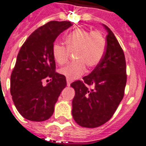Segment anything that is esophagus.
<instances>
[{
    "mask_svg": "<svg viewBox=\"0 0 146 146\" xmlns=\"http://www.w3.org/2000/svg\"><path fill=\"white\" fill-rule=\"evenodd\" d=\"M71 82H72V80H70V79H68V78H67V79H66V84H67V86H70V84H71Z\"/></svg>",
    "mask_w": 146,
    "mask_h": 146,
    "instance_id": "obj_1",
    "label": "esophagus"
}]
</instances>
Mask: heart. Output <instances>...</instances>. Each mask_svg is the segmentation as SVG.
Wrapping results in <instances>:
<instances>
[{
    "label": "heart",
    "mask_w": 146,
    "mask_h": 146,
    "mask_svg": "<svg viewBox=\"0 0 146 146\" xmlns=\"http://www.w3.org/2000/svg\"><path fill=\"white\" fill-rule=\"evenodd\" d=\"M65 48L55 44L53 46L54 59L60 65L68 61L71 54L75 53L76 61L60 69L59 73L68 79L73 80L84 73L86 66L94 68L99 64L104 56L106 41L102 32L90 31L84 28H77L65 38Z\"/></svg>",
    "instance_id": "b5f03b06"
}]
</instances>
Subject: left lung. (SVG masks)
<instances>
[{"instance_id":"8db88e82","label":"left lung","mask_w":146,"mask_h":146,"mask_svg":"<svg viewBox=\"0 0 146 146\" xmlns=\"http://www.w3.org/2000/svg\"><path fill=\"white\" fill-rule=\"evenodd\" d=\"M108 32L104 56L83 81L70 85L75 90L72 115L82 127L95 128L108 122L113 115L124 96L127 83V66L123 50L112 31ZM93 85L89 90L86 86Z\"/></svg>"}]
</instances>
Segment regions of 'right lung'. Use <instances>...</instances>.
<instances>
[{
    "label": "right lung",
    "instance_id": "right-lung-1",
    "mask_svg": "<svg viewBox=\"0 0 146 146\" xmlns=\"http://www.w3.org/2000/svg\"><path fill=\"white\" fill-rule=\"evenodd\" d=\"M72 25L68 21L48 22L34 31L19 50L10 76V94L17 111L27 120L49 119L66 87V77L55 71L52 48L57 36ZM46 78L51 82L44 87Z\"/></svg>",
    "mask_w": 146,
    "mask_h": 146
}]
</instances>
